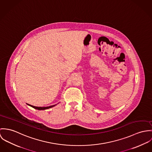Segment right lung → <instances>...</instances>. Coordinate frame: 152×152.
I'll use <instances>...</instances> for the list:
<instances>
[{"instance_id": "add662e5", "label": "right lung", "mask_w": 152, "mask_h": 152, "mask_svg": "<svg viewBox=\"0 0 152 152\" xmlns=\"http://www.w3.org/2000/svg\"><path fill=\"white\" fill-rule=\"evenodd\" d=\"M27 104V105H30V107H31L34 108L35 109H36V110H47V109L50 108H52V107H54V106H55V105H56V104H55V105H51V106H49V107H35V106L31 105L28 104Z\"/></svg>"}]
</instances>
